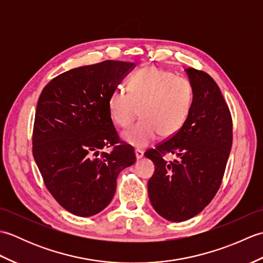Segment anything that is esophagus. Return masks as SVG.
Here are the masks:
<instances>
[{"instance_id": "esophagus-1", "label": "esophagus", "mask_w": 263, "mask_h": 263, "mask_svg": "<svg viewBox=\"0 0 263 263\" xmlns=\"http://www.w3.org/2000/svg\"><path fill=\"white\" fill-rule=\"evenodd\" d=\"M136 157H137V159H141L143 157V152H142V150H140V149H137L136 150Z\"/></svg>"}]
</instances>
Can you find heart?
I'll use <instances>...</instances> for the list:
<instances>
[{
    "label": "heart",
    "instance_id": "1",
    "mask_svg": "<svg viewBox=\"0 0 263 263\" xmlns=\"http://www.w3.org/2000/svg\"><path fill=\"white\" fill-rule=\"evenodd\" d=\"M130 91L116 88L108 99L111 120L126 128L139 115L142 120L122 133V139L136 148H146L157 140L175 136L191 110L194 91L185 78L173 72L148 66L139 70L128 82Z\"/></svg>",
    "mask_w": 263,
    "mask_h": 263
}]
</instances>
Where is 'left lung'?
I'll return each instance as SVG.
<instances>
[{"instance_id":"obj_1","label":"left lung","mask_w":263,"mask_h":263,"mask_svg":"<svg viewBox=\"0 0 263 263\" xmlns=\"http://www.w3.org/2000/svg\"><path fill=\"white\" fill-rule=\"evenodd\" d=\"M194 98L185 124L144 156L156 168L148 181L154 209L170 221L198 215L214 199L224 177L233 143V122L219 87L203 71L185 70ZM167 153L176 156L168 162Z\"/></svg>"}]
</instances>
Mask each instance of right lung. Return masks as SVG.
<instances>
[{
  "instance_id": "obj_1",
  "label": "right lung",
  "mask_w": 263,
  "mask_h": 263,
  "mask_svg": "<svg viewBox=\"0 0 263 263\" xmlns=\"http://www.w3.org/2000/svg\"><path fill=\"white\" fill-rule=\"evenodd\" d=\"M135 63L104 61L55 77L39 96L32 155L53 198L71 214L90 217L109 204L120 172L136 163L120 140L108 99ZM104 147L112 152L102 153Z\"/></svg>"
}]
</instances>
